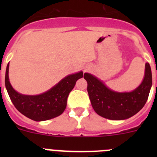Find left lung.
I'll return each instance as SVG.
<instances>
[{
  "instance_id": "obj_1",
  "label": "left lung",
  "mask_w": 157,
  "mask_h": 157,
  "mask_svg": "<svg viewBox=\"0 0 157 157\" xmlns=\"http://www.w3.org/2000/svg\"><path fill=\"white\" fill-rule=\"evenodd\" d=\"M87 91L93 109L99 116L112 120H123L138 113L146 103L152 86V71L145 63L143 81L131 92H116L106 86L98 78L84 74Z\"/></svg>"
}]
</instances>
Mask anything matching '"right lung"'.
Wrapping results in <instances>:
<instances>
[{"instance_id": "add662e5", "label": "right lung", "mask_w": 157, "mask_h": 157, "mask_svg": "<svg viewBox=\"0 0 157 157\" xmlns=\"http://www.w3.org/2000/svg\"><path fill=\"white\" fill-rule=\"evenodd\" d=\"M8 63L5 73V86L11 101L22 114L34 121H45L61 115L67 106V99L76 81L83 76L79 71L69 75L51 88L39 95H23L16 92L8 78Z\"/></svg>"}]
</instances>
